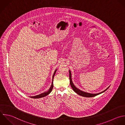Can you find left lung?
Returning <instances> with one entry per match:
<instances>
[{"label":"left lung","mask_w":125,"mask_h":125,"mask_svg":"<svg viewBox=\"0 0 125 125\" xmlns=\"http://www.w3.org/2000/svg\"><path fill=\"white\" fill-rule=\"evenodd\" d=\"M69 77H70V84L71 86L72 87V88H73V90L78 94H79L80 96H84V97H94L95 96L97 95H99L104 92H105L106 91H107L109 88L110 87V86L109 87H108L106 90H105L104 91L100 93H98V94H90V93H86L83 91H82L81 90H80L79 89H78V88H77L73 84V81H72V74H71V72L70 70H69Z\"/></svg>","instance_id":"left-lung-1"}]
</instances>
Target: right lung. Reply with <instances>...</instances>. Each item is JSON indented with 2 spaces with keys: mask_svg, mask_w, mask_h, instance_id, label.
<instances>
[{
  "mask_svg": "<svg viewBox=\"0 0 125 125\" xmlns=\"http://www.w3.org/2000/svg\"><path fill=\"white\" fill-rule=\"evenodd\" d=\"M57 70H55V71H54V73H53V76H52V85H51V86L50 87V88L49 89V90L47 91V92H46L45 93H42L39 95H35V96H30L31 98H42V97H45L47 95H48L49 94H50V93L52 92V88H53V77H54V76L55 74V73L56 72Z\"/></svg>",
  "mask_w": 125,
  "mask_h": 125,
  "instance_id": "1",
  "label": "right lung"
}]
</instances>
